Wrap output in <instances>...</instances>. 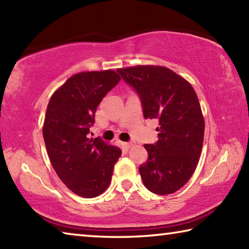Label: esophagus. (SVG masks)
I'll return each instance as SVG.
<instances>
[{"instance_id": "1", "label": "esophagus", "mask_w": 249, "mask_h": 249, "mask_svg": "<svg viewBox=\"0 0 249 249\" xmlns=\"http://www.w3.org/2000/svg\"><path fill=\"white\" fill-rule=\"evenodd\" d=\"M133 145H134V142H124V146H125L127 149H129L130 147H133Z\"/></svg>"}]
</instances>
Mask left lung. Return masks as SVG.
I'll use <instances>...</instances> for the list:
<instances>
[{"label": "left lung", "instance_id": "8db88e82", "mask_svg": "<svg viewBox=\"0 0 249 249\" xmlns=\"http://www.w3.org/2000/svg\"><path fill=\"white\" fill-rule=\"evenodd\" d=\"M140 94L145 119L159 122L158 141L144 145L148 160L140 167L149 191L165 196L178 191L196 169L204 137V117L195 89L162 66L117 69Z\"/></svg>", "mask_w": 249, "mask_h": 249}]
</instances>
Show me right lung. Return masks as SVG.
<instances>
[{"instance_id": "right-lung-1", "label": "right lung", "mask_w": 249, "mask_h": 249, "mask_svg": "<svg viewBox=\"0 0 249 249\" xmlns=\"http://www.w3.org/2000/svg\"><path fill=\"white\" fill-rule=\"evenodd\" d=\"M120 80L111 69L71 75L53 92L46 109L43 135L50 162L66 187L82 197L107 190L122 155L120 147L88 137L96 107Z\"/></svg>"}]
</instances>
